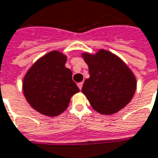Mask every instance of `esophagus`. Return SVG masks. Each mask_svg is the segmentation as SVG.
<instances>
[{
  "mask_svg": "<svg viewBox=\"0 0 158 158\" xmlns=\"http://www.w3.org/2000/svg\"><path fill=\"white\" fill-rule=\"evenodd\" d=\"M82 86H83V82L78 83V87L79 88V90H81V89H82Z\"/></svg>",
  "mask_w": 158,
  "mask_h": 158,
  "instance_id": "obj_1",
  "label": "esophagus"
}]
</instances>
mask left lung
<instances>
[{
  "instance_id": "obj_1",
  "label": "left lung",
  "mask_w": 158,
  "mask_h": 158,
  "mask_svg": "<svg viewBox=\"0 0 158 158\" xmlns=\"http://www.w3.org/2000/svg\"><path fill=\"white\" fill-rule=\"evenodd\" d=\"M82 56L90 73L82 92L98 113H117L132 100L135 92L133 73L118 56L107 50L101 49L96 55L85 53Z\"/></svg>"
}]
</instances>
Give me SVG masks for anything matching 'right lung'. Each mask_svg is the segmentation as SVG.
<instances>
[{
  "mask_svg": "<svg viewBox=\"0 0 158 158\" xmlns=\"http://www.w3.org/2000/svg\"><path fill=\"white\" fill-rule=\"evenodd\" d=\"M67 57L58 51L43 56L25 74L24 94L37 112L56 116L67 110L72 96L79 87L72 79V71L65 67Z\"/></svg>",
  "mask_w": 158,
  "mask_h": 158,
  "instance_id": "add662e5",
  "label": "right lung"
}]
</instances>
